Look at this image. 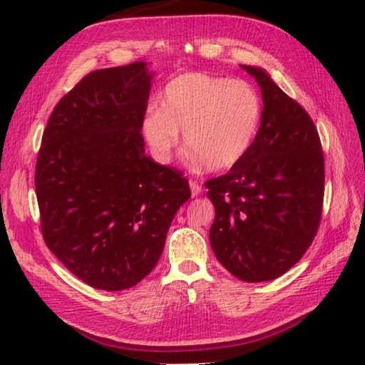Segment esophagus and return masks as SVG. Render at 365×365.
Returning <instances> with one entry per match:
<instances>
[{"label": "esophagus", "mask_w": 365, "mask_h": 365, "mask_svg": "<svg viewBox=\"0 0 365 365\" xmlns=\"http://www.w3.org/2000/svg\"><path fill=\"white\" fill-rule=\"evenodd\" d=\"M190 190H191V196L192 197H196V196L200 195V192H202V187H200V185L197 182H195V180H190Z\"/></svg>", "instance_id": "34e87169"}]
</instances>
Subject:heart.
<instances>
[{"label":"heart","mask_w":365,"mask_h":365,"mask_svg":"<svg viewBox=\"0 0 365 365\" xmlns=\"http://www.w3.org/2000/svg\"><path fill=\"white\" fill-rule=\"evenodd\" d=\"M262 98L250 83L207 73L178 75L163 89L158 110L143 120L153 157L168 161L185 131V144L213 173L242 161L257 136Z\"/></svg>","instance_id":"b5f03b06"}]
</instances>
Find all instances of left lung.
I'll list each match as a JSON object with an SVG mask.
<instances>
[{"label":"left lung","instance_id":"left-lung-1","mask_svg":"<svg viewBox=\"0 0 365 365\" xmlns=\"http://www.w3.org/2000/svg\"><path fill=\"white\" fill-rule=\"evenodd\" d=\"M260 86L262 122L246 157L205 183L215 205L216 259L245 282L287 273L319 230L324 158L312 119L260 67L242 66Z\"/></svg>","mask_w":365,"mask_h":365}]
</instances>
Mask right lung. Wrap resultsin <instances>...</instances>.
<instances>
[{
	"label": "right lung",
	"instance_id": "1",
	"mask_svg": "<svg viewBox=\"0 0 365 365\" xmlns=\"http://www.w3.org/2000/svg\"><path fill=\"white\" fill-rule=\"evenodd\" d=\"M152 78L143 61L88 73L54 106L42 136L36 195L43 240L94 289L143 281L191 196L182 173L145 155Z\"/></svg>",
	"mask_w": 365,
	"mask_h": 365
}]
</instances>
